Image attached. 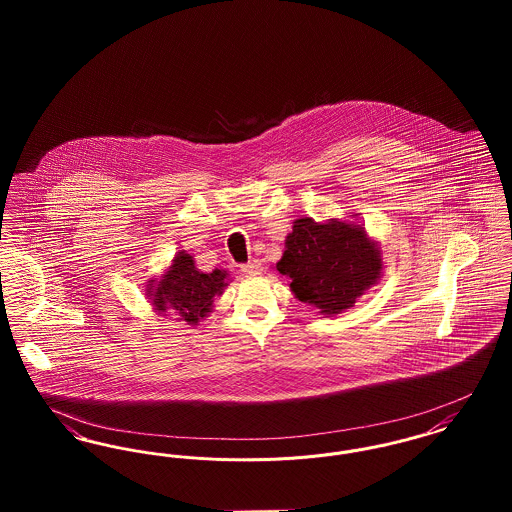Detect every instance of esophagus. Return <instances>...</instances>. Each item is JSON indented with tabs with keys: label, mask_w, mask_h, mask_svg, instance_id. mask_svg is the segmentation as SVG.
I'll list each match as a JSON object with an SVG mask.
<instances>
[{
	"label": "esophagus",
	"mask_w": 512,
	"mask_h": 512,
	"mask_svg": "<svg viewBox=\"0 0 512 512\" xmlns=\"http://www.w3.org/2000/svg\"><path fill=\"white\" fill-rule=\"evenodd\" d=\"M242 270H244L245 274H249V276H255V274L261 272V263L257 259H253V261L242 265Z\"/></svg>",
	"instance_id": "1"
}]
</instances>
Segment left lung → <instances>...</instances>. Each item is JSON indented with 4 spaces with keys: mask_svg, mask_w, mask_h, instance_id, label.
Returning a JSON list of instances; mask_svg holds the SVG:
<instances>
[{
    "mask_svg": "<svg viewBox=\"0 0 512 512\" xmlns=\"http://www.w3.org/2000/svg\"><path fill=\"white\" fill-rule=\"evenodd\" d=\"M276 270L292 278V292L324 315L353 307L380 278L382 259L361 226L330 220L297 219Z\"/></svg>",
    "mask_w": 512,
    "mask_h": 512,
    "instance_id": "1",
    "label": "left lung"
}]
</instances>
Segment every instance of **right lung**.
I'll return each instance as SVG.
<instances>
[{"mask_svg": "<svg viewBox=\"0 0 512 512\" xmlns=\"http://www.w3.org/2000/svg\"><path fill=\"white\" fill-rule=\"evenodd\" d=\"M224 280V270L215 268L207 274L199 272L195 268L194 257L180 251L172 261L171 270L147 292L149 297H153V305L159 313L172 311L188 324H195L199 317L209 313L215 295L222 293L226 286Z\"/></svg>", "mask_w": 512, "mask_h": 512, "instance_id": "obj_1", "label": "right lung"}]
</instances>
